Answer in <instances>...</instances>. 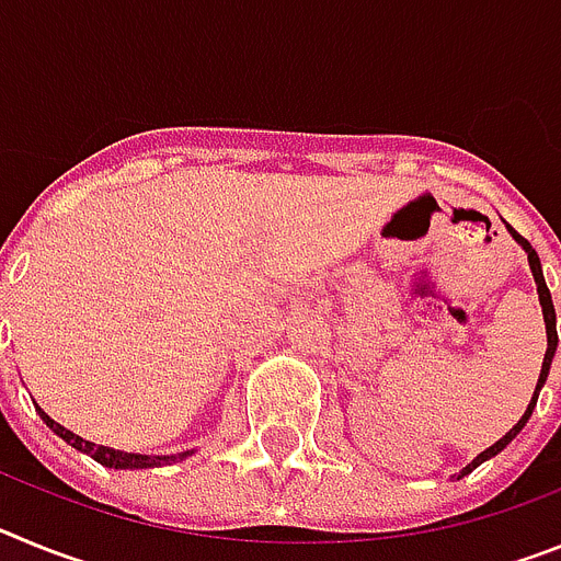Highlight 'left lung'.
<instances>
[{
    "instance_id": "left-lung-1",
    "label": "left lung",
    "mask_w": 561,
    "mask_h": 561,
    "mask_svg": "<svg viewBox=\"0 0 561 561\" xmlns=\"http://www.w3.org/2000/svg\"><path fill=\"white\" fill-rule=\"evenodd\" d=\"M508 230H512V227H508ZM512 236L517 238V244H523V250L528 252V264H531V272H534V280H537V291H539V304H542V314H545V329H548V351H545V362H542V374H539V381H537V390H534V396H531V404H528V410H525V415L523 419L517 421V424H514L512 430H508V433L503 435V438L497 440V444H494V447H489L485 449V453H480L478 458L472 460V463L466 466L463 472H460V478H463V474H469L472 472V469H478L480 463H483V460H489V458H494V455L497 453H503L505 447H508V444H512L514 438H517V433L519 430L525 427V421L531 419V413H534V404H537V399H539V390H542V385H545V379H548V370H551V362H553V354H557V342H559V336H557V311H553V300H551V291H548V286H545V277H542V264H539V255H537V250H534L531 244H528V241H525L523 236H519L517 230H512Z\"/></svg>"
}]
</instances>
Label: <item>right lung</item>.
<instances>
[{
  "label": "right lung",
  "instance_id": "add662e5",
  "mask_svg": "<svg viewBox=\"0 0 561 561\" xmlns=\"http://www.w3.org/2000/svg\"><path fill=\"white\" fill-rule=\"evenodd\" d=\"M38 415L44 419V424H47L49 430L56 435H61L67 444H72L76 449H81V453L92 455V458L98 460V463L108 466V469H148V466H168V463H180V460H185L191 453H180V455H134V453H121V449H108V447H95V444H89V440L78 438L76 433H69L67 427H61L58 421L49 419L47 413H44L42 408H36Z\"/></svg>",
  "mask_w": 561,
  "mask_h": 561
}]
</instances>
